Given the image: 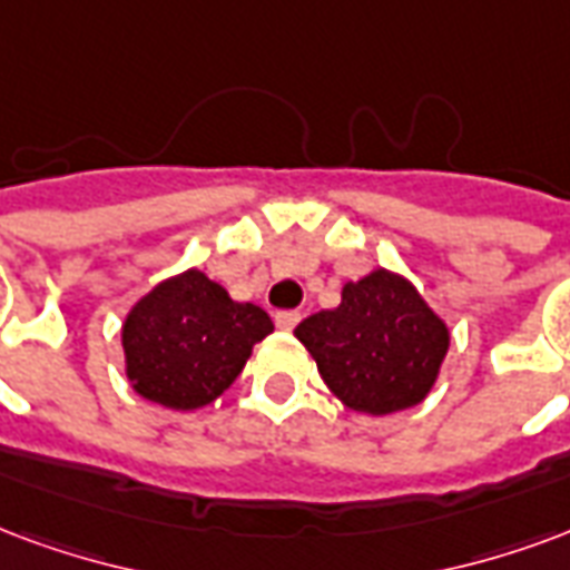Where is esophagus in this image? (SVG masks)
Masks as SVG:
<instances>
[{
	"label": "esophagus",
	"instance_id": "obj_1",
	"mask_svg": "<svg viewBox=\"0 0 570 570\" xmlns=\"http://www.w3.org/2000/svg\"><path fill=\"white\" fill-rule=\"evenodd\" d=\"M298 320H302L298 311H277V314H274V323H277V328H284V332L296 328Z\"/></svg>",
	"mask_w": 570,
	"mask_h": 570
}]
</instances>
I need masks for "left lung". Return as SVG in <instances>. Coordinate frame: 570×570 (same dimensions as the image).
Returning <instances> with one entry per match:
<instances>
[{
  "label": "left lung",
  "mask_w": 570,
  "mask_h": 570,
  "mask_svg": "<svg viewBox=\"0 0 570 570\" xmlns=\"http://www.w3.org/2000/svg\"><path fill=\"white\" fill-rule=\"evenodd\" d=\"M296 338L341 402L383 416L429 395L450 347V328L411 281L377 268L344 284L338 307L302 320Z\"/></svg>",
  "instance_id": "1"
}]
</instances>
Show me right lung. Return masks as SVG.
<instances>
[{
  "instance_id": "add662e5",
  "label": "right lung",
  "mask_w": 570,
  "mask_h": 570,
  "mask_svg": "<svg viewBox=\"0 0 570 570\" xmlns=\"http://www.w3.org/2000/svg\"><path fill=\"white\" fill-rule=\"evenodd\" d=\"M268 332L274 323L263 307L232 302L208 274L189 268L126 314V377L147 402L196 411L229 390Z\"/></svg>"
}]
</instances>
